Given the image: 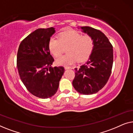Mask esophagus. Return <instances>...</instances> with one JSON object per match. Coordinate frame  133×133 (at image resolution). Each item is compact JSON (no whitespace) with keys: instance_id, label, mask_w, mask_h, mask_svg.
Instances as JSON below:
<instances>
[{"instance_id":"obj_1","label":"esophagus","mask_w":133,"mask_h":133,"mask_svg":"<svg viewBox=\"0 0 133 133\" xmlns=\"http://www.w3.org/2000/svg\"><path fill=\"white\" fill-rule=\"evenodd\" d=\"M71 67L70 66H65V70H68V69H71Z\"/></svg>"}]
</instances>
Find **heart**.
I'll list each match as a JSON object with an SVG mask.
<instances>
[{"instance_id":"b5f03b06","label":"heart","mask_w":133,"mask_h":133,"mask_svg":"<svg viewBox=\"0 0 133 133\" xmlns=\"http://www.w3.org/2000/svg\"><path fill=\"white\" fill-rule=\"evenodd\" d=\"M66 55L56 59L59 65H71L77 60L79 62L87 61L91 54L94 48V41L89 35L82 36L75 31L63 32L60 34L59 39L52 37L48 42V49L55 57L62 54L63 48H66Z\"/></svg>"}]
</instances>
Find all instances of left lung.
Returning a JSON list of instances; mask_svg holds the SVG:
<instances>
[{
  "label": "left lung",
  "mask_w": 133,
  "mask_h": 133,
  "mask_svg": "<svg viewBox=\"0 0 133 133\" xmlns=\"http://www.w3.org/2000/svg\"><path fill=\"white\" fill-rule=\"evenodd\" d=\"M94 41V48L88 61L79 68H76L74 88L79 93L95 94L106 85L111 73L113 49L106 36L90 26L81 27Z\"/></svg>",
  "instance_id": "obj_1"
}]
</instances>
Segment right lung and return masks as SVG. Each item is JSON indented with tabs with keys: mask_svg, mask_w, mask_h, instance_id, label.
Segmentation results:
<instances>
[{
	"mask_svg": "<svg viewBox=\"0 0 133 133\" xmlns=\"http://www.w3.org/2000/svg\"><path fill=\"white\" fill-rule=\"evenodd\" d=\"M54 32L53 27L37 29L21 42L17 51V67L22 82L29 92L42 99L56 94L65 71L63 66H51L54 60L48 42Z\"/></svg>",
	"mask_w": 133,
	"mask_h": 133,
	"instance_id": "right-lung-1",
	"label": "right lung"
}]
</instances>
